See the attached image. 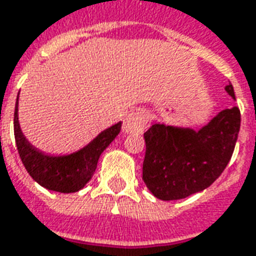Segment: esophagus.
<instances>
[{"label":"esophagus","mask_w":256,"mask_h":256,"mask_svg":"<svg viewBox=\"0 0 256 256\" xmlns=\"http://www.w3.org/2000/svg\"><path fill=\"white\" fill-rule=\"evenodd\" d=\"M148 126V116L141 111H136L128 114L124 120V132H142Z\"/></svg>","instance_id":"obj_1"}]
</instances>
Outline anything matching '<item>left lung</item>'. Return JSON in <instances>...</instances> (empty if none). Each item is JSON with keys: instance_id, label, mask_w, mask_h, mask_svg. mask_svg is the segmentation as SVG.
<instances>
[{"instance_id": "left-lung-1", "label": "left lung", "mask_w": 256, "mask_h": 256, "mask_svg": "<svg viewBox=\"0 0 256 256\" xmlns=\"http://www.w3.org/2000/svg\"><path fill=\"white\" fill-rule=\"evenodd\" d=\"M232 98L234 87L226 86ZM240 128L238 107L226 108L198 132L156 124L144 134L146 142L142 178L164 202L185 198L219 178L232 157Z\"/></svg>"}]
</instances>
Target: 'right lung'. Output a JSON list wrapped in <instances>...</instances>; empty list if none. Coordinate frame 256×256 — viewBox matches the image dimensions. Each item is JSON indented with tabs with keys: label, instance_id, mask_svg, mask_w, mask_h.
<instances>
[{
	"label": "right lung",
	"instance_id": "obj_1",
	"mask_svg": "<svg viewBox=\"0 0 256 256\" xmlns=\"http://www.w3.org/2000/svg\"><path fill=\"white\" fill-rule=\"evenodd\" d=\"M17 104L18 98L14 108V138L20 158L33 180L54 192L74 193L80 190L91 180L100 154L120 134L122 126V122H118L106 128L76 153L54 157L38 152L25 140L18 124Z\"/></svg>",
	"mask_w": 256,
	"mask_h": 256
}]
</instances>
